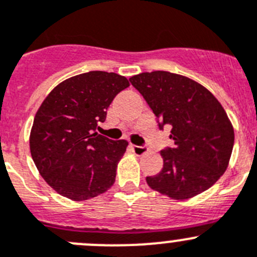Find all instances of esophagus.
<instances>
[{"mask_svg": "<svg viewBox=\"0 0 257 257\" xmlns=\"http://www.w3.org/2000/svg\"><path fill=\"white\" fill-rule=\"evenodd\" d=\"M132 150H133V152L137 156H142V155H145L146 152L149 151V149L147 147H145V146H136V145H132L131 146Z\"/></svg>", "mask_w": 257, "mask_h": 257, "instance_id": "esophagus-1", "label": "esophagus"}]
</instances>
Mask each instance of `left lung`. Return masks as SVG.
I'll list each match as a JSON object with an SVG mask.
<instances>
[{
	"instance_id": "obj_1",
	"label": "left lung",
	"mask_w": 257,
	"mask_h": 257,
	"mask_svg": "<svg viewBox=\"0 0 257 257\" xmlns=\"http://www.w3.org/2000/svg\"><path fill=\"white\" fill-rule=\"evenodd\" d=\"M163 125L172 126L174 149L161 151L164 168L147 177L150 188L173 200L209 189L229 165L234 129L221 103L200 83L169 71L129 78Z\"/></svg>"
}]
</instances>
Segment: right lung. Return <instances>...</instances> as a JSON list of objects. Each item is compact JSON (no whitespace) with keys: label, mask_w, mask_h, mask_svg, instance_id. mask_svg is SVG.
I'll return each instance as SVG.
<instances>
[{"label":"right lung","mask_w":257,"mask_h":257,"mask_svg":"<svg viewBox=\"0 0 257 257\" xmlns=\"http://www.w3.org/2000/svg\"><path fill=\"white\" fill-rule=\"evenodd\" d=\"M126 87L123 75L89 71L57 84L39 106L29 137L32 159L59 195L84 201L111 188L128 142L108 140L96 128Z\"/></svg>","instance_id":"1"}]
</instances>
